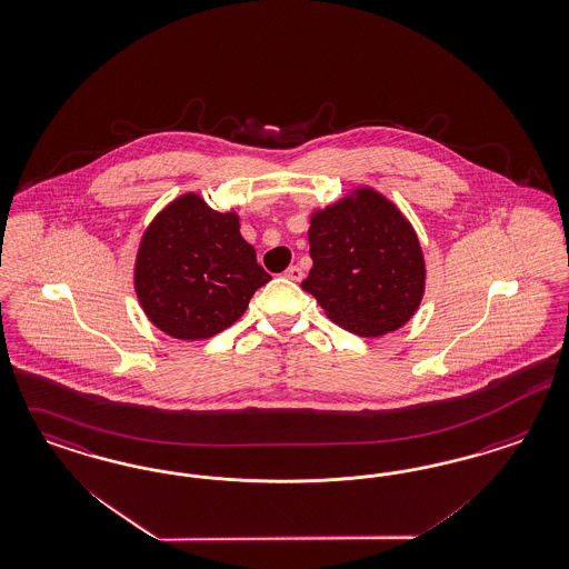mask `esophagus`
<instances>
[{"mask_svg":"<svg viewBox=\"0 0 569 569\" xmlns=\"http://www.w3.org/2000/svg\"><path fill=\"white\" fill-rule=\"evenodd\" d=\"M284 276H287L289 280H295V282H299V280L303 278V270H301L299 266H289V268L284 270Z\"/></svg>","mask_w":569,"mask_h":569,"instance_id":"obj_1","label":"esophagus"}]
</instances>
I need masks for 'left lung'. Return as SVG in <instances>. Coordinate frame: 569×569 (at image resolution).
<instances>
[{"label":"left lung","instance_id":"left-lung-1","mask_svg":"<svg viewBox=\"0 0 569 569\" xmlns=\"http://www.w3.org/2000/svg\"><path fill=\"white\" fill-rule=\"evenodd\" d=\"M310 276L301 282L327 316L357 336L397 331L423 295L420 240L402 212L373 190H358L312 214Z\"/></svg>","mask_w":569,"mask_h":569}]
</instances>
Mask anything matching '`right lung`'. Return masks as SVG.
I'll return each instance as SVG.
<instances>
[{
	"instance_id": "obj_1",
	"label": "right lung",
	"mask_w": 569,
	"mask_h": 569,
	"mask_svg": "<svg viewBox=\"0 0 569 569\" xmlns=\"http://www.w3.org/2000/svg\"><path fill=\"white\" fill-rule=\"evenodd\" d=\"M268 274L233 212L186 193L143 233L134 289L149 320L177 339H207L233 325Z\"/></svg>"
}]
</instances>
